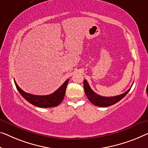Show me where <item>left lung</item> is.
Here are the masks:
<instances>
[{"label":"left lung","mask_w":148,"mask_h":148,"mask_svg":"<svg viewBox=\"0 0 148 148\" xmlns=\"http://www.w3.org/2000/svg\"><path fill=\"white\" fill-rule=\"evenodd\" d=\"M131 88L128 90H127L126 92H124V93L120 94L119 96L104 97L98 95V94L95 93L91 89V88H90L89 84H88V82L86 80H84V89L85 94L86 95L87 98H88V100L93 103L94 105H96L99 107H108L113 104H115L116 103L118 102L119 101L122 100L123 97L125 96V95L130 90Z\"/></svg>","instance_id":"1"}]
</instances>
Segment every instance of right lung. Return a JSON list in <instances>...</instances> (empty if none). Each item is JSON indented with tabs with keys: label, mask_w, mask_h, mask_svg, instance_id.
<instances>
[{
	"label": "right lung",
	"mask_w": 148,
	"mask_h": 148,
	"mask_svg": "<svg viewBox=\"0 0 148 148\" xmlns=\"http://www.w3.org/2000/svg\"><path fill=\"white\" fill-rule=\"evenodd\" d=\"M68 81H69V79L66 80L65 82L54 93L46 96H38L26 93L17 85L15 80L14 84L21 96L31 104L40 108H51L57 106L63 100Z\"/></svg>",
	"instance_id": "obj_1"
}]
</instances>
